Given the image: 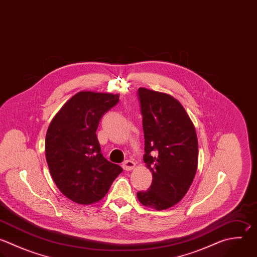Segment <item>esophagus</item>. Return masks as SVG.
<instances>
[{
  "mask_svg": "<svg viewBox=\"0 0 257 257\" xmlns=\"http://www.w3.org/2000/svg\"><path fill=\"white\" fill-rule=\"evenodd\" d=\"M135 167H136V164L133 161H130V160L123 162V164H122V168L125 171H132V170L135 169Z\"/></svg>",
  "mask_w": 257,
  "mask_h": 257,
  "instance_id": "esophagus-1",
  "label": "esophagus"
}]
</instances>
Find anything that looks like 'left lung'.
Wrapping results in <instances>:
<instances>
[{
  "instance_id": "8db88e82",
  "label": "left lung",
  "mask_w": 257,
  "mask_h": 257,
  "mask_svg": "<svg viewBox=\"0 0 257 257\" xmlns=\"http://www.w3.org/2000/svg\"><path fill=\"white\" fill-rule=\"evenodd\" d=\"M145 137L144 162L153 175L149 190L137 194L148 208L166 210L187 194L198 167V140L187 111L171 94L139 88ZM153 151L156 155L153 157Z\"/></svg>"
}]
</instances>
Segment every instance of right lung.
<instances>
[{
    "mask_svg": "<svg viewBox=\"0 0 257 257\" xmlns=\"http://www.w3.org/2000/svg\"><path fill=\"white\" fill-rule=\"evenodd\" d=\"M119 100V94L80 91L51 120L45 156L51 177L69 200L90 205L101 200L122 172L100 152L96 130L101 116Z\"/></svg>",
    "mask_w": 257,
    "mask_h": 257,
    "instance_id": "obj_1",
    "label": "right lung"
}]
</instances>
